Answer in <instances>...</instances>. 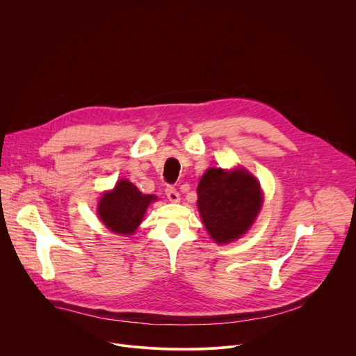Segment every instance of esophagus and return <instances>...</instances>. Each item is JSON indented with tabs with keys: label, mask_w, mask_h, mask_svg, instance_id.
Returning a JSON list of instances; mask_svg holds the SVG:
<instances>
[{
	"label": "esophagus",
	"mask_w": 356,
	"mask_h": 356,
	"mask_svg": "<svg viewBox=\"0 0 356 356\" xmlns=\"http://www.w3.org/2000/svg\"><path fill=\"white\" fill-rule=\"evenodd\" d=\"M166 195H168L169 201H172V202H179L180 201V194L175 187H168L166 188Z\"/></svg>",
	"instance_id": "1"
}]
</instances>
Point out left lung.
I'll use <instances>...</instances> for the list:
<instances>
[{
	"label": "left lung",
	"mask_w": 356,
	"mask_h": 356,
	"mask_svg": "<svg viewBox=\"0 0 356 356\" xmlns=\"http://www.w3.org/2000/svg\"><path fill=\"white\" fill-rule=\"evenodd\" d=\"M197 195L202 224L217 243H229L246 234L264 201L255 176L241 168H210L198 183Z\"/></svg>",
	"instance_id": "left-lung-1"
}]
</instances>
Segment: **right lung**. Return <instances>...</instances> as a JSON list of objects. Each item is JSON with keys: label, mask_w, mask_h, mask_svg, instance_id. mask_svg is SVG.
Returning a JSON list of instances; mask_svg holds the SVG:
<instances>
[{"label": "right lung", "mask_w": 356, "mask_h": 356, "mask_svg": "<svg viewBox=\"0 0 356 356\" xmlns=\"http://www.w3.org/2000/svg\"><path fill=\"white\" fill-rule=\"evenodd\" d=\"M158 200L154 194H142L129 180L117 181L111 191L98 201V217L113 232L132 235L143 220L147 206Z\"/></svg>", "instance_id": "add662e5"}]
</instances>
